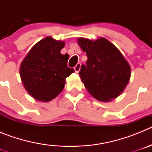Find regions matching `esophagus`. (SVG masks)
I'll use <instances>...</instances> for the list:
<instances>
[{"instance_id":"1","label":"esophagus","mask_w":152,"mask_h":152,"mask_svg":"<svg viewBox=\"0 0 152 152\" xmlns=\"http://www.w3.org/2000/svg\"><path fill=\"white\" fill-rule=\"evenodd\" d=\"M80 65H81V64H80V62H78L77 64H76V66L75 67V72H77V73H78L79 71H80Z\"/></svg>"}]
</instances>
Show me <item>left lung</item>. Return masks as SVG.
I'll return each instance as SVG.
<instances>
[{"mask_svg":"<svg viewBox=\"0 0 152 152\" xmlns=\"http://www.w3.org/2000/svg\"><path fill=\"white\" fill-rule=\"evenodd\" d=\"M77 41L88 57L79 72L86 89L100 101H110L117 97L131 75L129 64L121 52L104 38L94 42L80 38Z\"/></svg>","mask_w":152,"mask_h":152,"instance_id":"8db88e82","label":"left lung"}]
</instances>
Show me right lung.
Listing matches in <instances>:
<instances>
[{"instance_id":"obj_1","label":"right lung","mask_w":152,"mask_h":152,"mask_svg":"<svg viewBox=\"0 0 152 152\" xmlns=\"http://www.w3.org/2000/svg\"><path fill=\"white\" fill-rule=\"evenodd\" d=\"M64 42L46 37L32 48L21 63L24 88L36 100L48 102L62 91L65 78L75 72L67 66L68 54H61Z\"/></svg>"}]
</instances>
